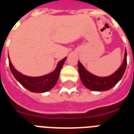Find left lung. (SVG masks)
I'll list each match as a JSON object with an SVG mask.
<instances>
[{
    "label": "left lung",
    "instance_id": "8db88e82",
    "mask_svg": "<svg viewBox=\"0 0 134 134\" xmlns=\"http://www.w3.org/2000/svg\"><path fill=\"white\" fill-rule=\"evenodd\" d=\"M126 65L127 52L126 50L123 64L115 73L110 76L101 77L92 75L85 69L80 62H78V70L82 82L87 88L95 91H104L110 90L118 83L124 75Z\"/></svg>",
    "mask_w": 134,
    "mask_h": 134
}]
</instances>
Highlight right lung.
<instances>
[{"mask_svg": "<svg viewBox=\"0 0 134 134\" xmlns=\"http://www.w3.org/2000/svg\"><path fill=\"white\" fill-rule=\"evenodd\" d=\"M67 57L64 58L57 64L54 71L47 75L41 77H28L24 75L21 73L19 72L17 70L13 67L11 62L9 61V67L10 71L14 76V77L20 82L22 86L26 88L28 90L33 93H44L48 90L52 89L58 80L60 70L63 66L64 61Z\"/></svg>", "mask_w": 134, "mask_h": 134, "instance_id": "obj_1", "label": "right lung"}]
</instances>
